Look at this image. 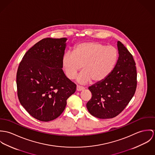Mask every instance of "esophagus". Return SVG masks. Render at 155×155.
I'll return each mask as SVG.
<instances>
[{"label":"esophagus","mask_w":155,"mask_h":155,"mask_svg":"<svg viewBox=\"0 0 155 155\" xmlns=\"http://www.w3.org/2000/svg\"><path fill=\"white\" fill-rule=\"evenodd\" d=\"M84 89V88L82 86H78V85L77 86V91H81V90H83Z\"/></svg>","instance_id":"1"}]
</instances>
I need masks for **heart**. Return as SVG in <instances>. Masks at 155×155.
Masks as SVG:
<instances>
[{
    "mask_svg": "<svg viewBox=\"0 0 155 155\" xmlns=\"http://www.w3.org/2000/svg\"><path fill=\"white\" fill-rule=\"evenodd\" d=\"M118 59L116 48L106 46L98 41H87L76 45L73 52H65L62 59L65 73L69 79H74L81 68L77 81L85 84L91 81L99 83L112 73Z\"/></svg>",
    "mask_w": 155,
    "mask_h": 155,
    "instance_id": "1",
    "label": "heart"
}]
</instances>
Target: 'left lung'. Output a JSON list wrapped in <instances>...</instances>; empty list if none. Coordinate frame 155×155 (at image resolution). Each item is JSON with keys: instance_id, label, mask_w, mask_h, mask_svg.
Instances as JSON below:
<instances>
[{"instance_id": "obj_1", "label": "left lung", "mask_w": 155, "mask_h": 155, "mask_svg": "<svg viewBox=\"0 0 155 155\" xmlns=\"http://www.w3.org/2000/svg\"><path fill=\"white\" fill-rule=\"evenodd\" d=\"M119 58L115 68L104 81L88 87L92 94L87 103L91 115L100 119L118 115L134 96L137 88V70L133 55L118 41Z\"/></svg>"}]
</instances>
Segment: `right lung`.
Masks as SVG:
<instances>
[{
	"label": "right lung",
	"instance_id": "right-lung-1",
	"mask_svg": "<svg viewBox=\"0 0 155 155\" xmlns=\"http://www.w3.org/2000/svg\"><path fill=\"white\" fill-rule=\"evenodd\" d=\"M66 38H46L25 53L17 73L18 99L33 118L48 122L64 112L77 86L62 70Z\"/></svg>",
	"mask_w": 155,
	"mask_h": 155
}]
</instances>
